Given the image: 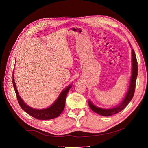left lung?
Instances as JSON below:
<instances>
[{
  "label": "left lung",
  "mask_w": 148,
  "mask_h": 148,
  "mask_svg": "<svg viewBox=\"0 0 148 148\" xmlns=\"http://www.w3.org/2000/svg\"><path fill=\"white\" fill-rule=\"evenodd\" d=\"M132 62H133V64H132V75L131 77L130 84L127 94L125 98H124L123 101L122 102V103L118 107H116L112 108H109V109H104V108H99L95 106L90 101H89L88 102L89 106L91 109L94 112L104 116H112L114 114H117L119 112L122 111L129 104V103L131 101V100L132 99V98H133L134 94L136 79H137V74H138L137 61L135 52L133 50V49H132Z\"/></svg>",
  "instance_id": "1"
}]
</instances>
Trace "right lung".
I'll list each match as a JSON object with an SVG mask.
<instances>
[{"label": "right lung", "instance_id": "obj_1", "mask_svg": "<svg viewBox=\"0 0 148 148\" xmlns=\"http://www.w3.org/2000/svg\"><path fill=\"white\" fill-rule=\"evenodd\" d=\"M12 83L15 92V94H16L18 102L22 109H23V110L26 112L31 116L40 120L51 119L58 117L64 109L66 97L69 89L71 88V86H69L65 90L62 91L61 94H60L59 98L55 101V103L52 104L50 107L45 108V109L38 110L35 109V108H33L27 106L23 101V100L21 99L18 94L17 88L15 86L14 77H12Z\"/></svg>", "mask_w": 148, "mask_h": 148}]
</instances>
